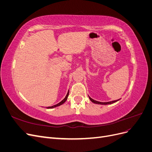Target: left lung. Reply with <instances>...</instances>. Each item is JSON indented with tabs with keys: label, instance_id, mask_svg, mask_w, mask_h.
<instances>
[{
	"label": "left lung",
	"instance_id": "1",
	"mask_svg": "<svg viewBox=\"0 0 152 152\" xmlns=\"http://www.w3.org/2000/svg\"><path fill=\"white\" fill-rule=\"evenodd\" d=\"M89 98L90 100L93 103H96V104H112V103H114L117 102V101L119 100V99H117V100H115V101H112V102H98V101L94 100L93 99H92L91 97H89Z\"/></svg>",
	"mask_w": 152,
	"mask_h": 152
}]
</instances>
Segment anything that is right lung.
<instances>
[{
    "instance_id": "obj_1",
    "label": "right lung",
    "mask_w": 152,
    "mask_h": 152,
    "mask_svg": "<svg viewBox=\"0 0 152 152\" xmlns=\"http://www.w3.org/2000/svg\"><path fill=\"white\" fill-rule=\"evenodd\" d=\"M68 95H69V90H68V93H67V94H66V96H65V98H64L61 102H59V103H58V104H55V105H53V106H52V107H47V108H55V107H59V106H60V105H61L62 104H63L64 103H65L66 101V99H67V98H68Z\"/></svg>"
}]
</instances>
